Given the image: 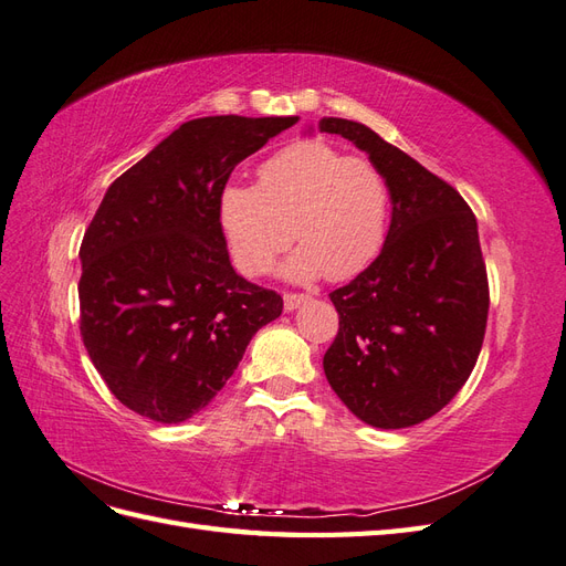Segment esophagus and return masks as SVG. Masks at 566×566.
Wrapping results in <instances>:
<instances>
[{"label":"esophagus","instance_id":"esophagus-1","mask_svg":"<svg viewBox=\"0 0 566 566\" xmlns=\"http://www.w3.org/2000/svg\"><path fill=\"white\" fill-rule=\"evenodd\" d=\"M304 302H310V295H302V293H285L283 295V304H285L287 312H295L297 306L304 304Z\"/></svg>","mask_w":566,"mask_h":566}]
</instances>
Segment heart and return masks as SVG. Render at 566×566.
I'll list each match as a JSON object with an SVG mask.
<instances>
[{
	"instance_id": "obj_1",
	"label": "heart",
	"mask_w": 566,
	"mask_h": 566,
	"mask_svg": "<svg viewBox=\"0 0 566 566\" xmlns=\"http://www.w3.org/2000/svg\"><path fill=\"white\" fill-rule=\"evenodd\" d=\"M389 200L378 165L310 139L269 156L256 167V186L229 181L217 214L233 262L248 276L269 271L295 238L302 248L285 264L290 279L310 281L323 273L345 281L380 252Z\"/></svg>"
}]
</instances>
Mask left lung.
I'll list each match as a JSON object with an SVG mask.
<instances>
[{
  "mask_svg": "<svg viewBox=\"0 0 566 566\" xmlns=\"http://www.w3.org/2000/svg\"><path fill=\"white\" fill-rule=\"evenodd\" d=\"M318 129L366 150L391 196L382 252L331 293L339 331L323 370L356 418L401 430L439 413L482 352L489 279L476 219L451 184L370 127L323 117Z\"/></svg>",
  "mask_w": 566,
  "mask_h": 566,
  "instance_id": "8db88e82",
  "label": "left lung"
}]
</instances>
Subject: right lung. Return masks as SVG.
<instances>
[{"label": "right lung", "mask_w": 566, "mask_h": 566, "mask_svg": "<svg viewBox=\"0 0 566 566\" xmlns=\"http://www.w3.org/2000/svg\"><path fill=\"white\" fill-rule=\"evenodd\" d=\"M297 117L184 123L119 175L80 245V335L113 397L156 422L208 406L283 297L238 276L217 202L238 163Z\"/></svg>", "instance_id": "obj_1"}]
</instances>
